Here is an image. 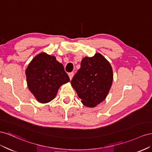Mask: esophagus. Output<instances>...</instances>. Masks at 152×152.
Listing matches in <instances>:
<instances>
[{"instance_id":"34e87169","label":"esophagus","mask_w":152,"mask_h":152,"mask_svg":"<svg viewBox=\"0 0 152 152\" xmlns=\"http://www.w3.org/2000/svg\"><path fill=\"white\" fill-rule=\"evenodd\" d=\"M73 76H74V72H71V73H69V78H70V80H71L72 79Z\"/></svg>"}]
</instances>
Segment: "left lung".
<instances>
[{
  "label": "left lung",
  "instance_id": "obj_1",
  "mask_svg": "<svg viewBox=\"0 0 152 152\" xmlns=\"http://www.w3.org/2000/svg\"><path fill=\"white\" fill-rule=\"evenodd\" d=\"M113 73L110 62L100 53L85 57L71 80V85L83 104L94 107L105 100L112 85Z\"/></svg>",
  "mask_w": 152,
  "mask_h": 152
}]
</instances>
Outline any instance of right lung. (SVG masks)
<instances>
[{
    "mask_svg": "<svg viewBox=\"0 0 152 152\" xmlns=\"http://www.w3.org/2000/svg\"><path fill=\"white\" fill-rule=\"evenodd\" d=\"M25 74L29 90L42 104L53 100L60 86L70 81L63 65L45 52L34 57Z\"/></svg>",
    "mask_w": 152,
    "mask_h": 152,
    "instance_id": "add662e5",
    "label": "right lung"
}]
</instances>
